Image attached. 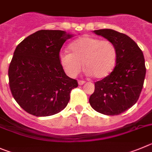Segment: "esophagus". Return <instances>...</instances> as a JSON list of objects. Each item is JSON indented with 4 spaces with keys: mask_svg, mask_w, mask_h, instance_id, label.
<instances>
[{
    "mask_svg": "<svg viewBox=\"0 0 152 152\" xmlns=\"http://www.w3.org/2000/svg\"><path fill=\"white\" fill-rule=\"evenodd\" d=\"M84 83H85V81H84V80H78L79 85H83Z\"/></svg>",
    "mask_w": 152,
    "mask_h": 152,
    "instance_id": "esophagus-1",
    "label": "esophagus"
}]
</instances>
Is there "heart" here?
I'll return each instance as SVG.
<instances>
[{
	"label": "heart",
	"mask_w": 152,
	"mask_h": 152,
	"mask_svg": "<svg viewBox=\"0 0 152 152\" xmlns=\"http://www.w3.org/2000/svg\"><path fill=\"white\" fill-rule=\"evenodd\" d=\"M71 53H62L59 61L66 74L76 77L82 71L83 64L88 75L97 79L109 76L115 69L118 52L115 44L108 40L83 36L70 45Z\"/></svg>",
	"instance_id": "heart-1"
}]
</instances>
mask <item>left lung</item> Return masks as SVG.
Masks as SVG:
<instances>
[{
	"mask_svg": "<svg viewBox=\"0 0 152 152\" xmlns=\"http://www.w3.org/2000/svg\"><path fill=\"white\" fill-rule=\"evenodd\" d=\"M115 44L118 59L109 76L95 83L90 104L105 115H118L131 108L140 97L146 69L142 52L129 36L112 29L93 31Z\"/></svg>",
	"mask_w": 152,
	"mask_h": 152,
	"instance_id": "left-lung-1",
	"label": "left lung"
}]
</instances>
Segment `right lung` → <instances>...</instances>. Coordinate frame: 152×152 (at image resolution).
<instances>
[{"label": "right lung", "instance_id": "add662e5", "mask_svg": "<svg viewBox=\"0 0 152 152\" xmlns=\"http://www.w3.org/2000/svg\"><path fill=\"white\" fill-rule=\"evenodd\" d=\"M73 34L61 30H40L16 47L10 64L11 93L26 111L37 117L59 113L66 107L77 81L65 75L59 51Z\"/></svg>", "mask_w": 152, "mask_h": 152}]
</instances>
